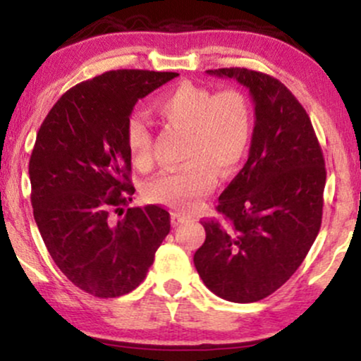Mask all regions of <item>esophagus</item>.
<instances>
[{
  "instance_id": "obj_1",
  "label": "esophagus",
  "mask_w": 361,
  "mask_h": 361,
  "mask_svg": "<svg viewBox=\"0 0 361 361\" xmlns=\"http://www.w3.org/2000/svg\"><path fill=\"white\" fill-rule=\"evenodd\" d=\"M185 221H186V217H185V215H181L180 212H173L171 214V224H173V226H178V224H181Z\"/></svg>"
}]
</instances>
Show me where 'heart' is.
Returning a JSON list of instances; mask_svg holds the SVG:
<instances>
[{
	"label": "heart",
	"instance_id": "1",
	"mask_svg": "<svg viewBox=\"0 0 361 361\" xmlns=\"http://www.w3.org/2000/svg\"><path fill=\"white\" fill-rule=\"evenodd\" d=\"M152 111L171 130L186 134L185 161L180 169L163 171L146 185L152 204L190 212L217 183V175H229L246 156L252 139V109L241 90L215 91L181 82L152 103ZM126 144L135 168L152 166V130L140 117L126 126Z\"/></svg>",
	"mask_w": 361,
	"mask_h": 361
}]
</instances>
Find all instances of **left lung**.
<instances>
[{
	"instance_id": "left-lung-1",
	"label": "left lung",
	"mask_w": 361,
	"mask_h": 361,
	"mask_svg": "<svg viewBox=\"0 0 361 361\" xmlns=\"http://www.w3.org/2000/svg\"><path fill=\"white\" fill-rule=\"evenodd\" d=\"M250 90L255 128L246 164L219 197L193 256L207 288L238 304L271 295L300 267L322 222L326 168L307 111L283 82L246 68L209 69Z\"/></svg>"
}]
</instances>
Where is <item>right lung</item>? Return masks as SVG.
Returning <instances> with one entry per match:
<instances>
[{
	"instance_id": "add662e5",
	"label": "right lung",
	"mask_w": 361,
	"mask_h": 361,
	"mask_svg": "<svg viewBox=\"0 0 361 361\" xmlns=\"http://www.w3.org/2000/svg\"><path fill=\"white\" fill-rule=\"evenodd\" d=\"M176 76L106 71L66 91L37 132L28 164L37 227L59 270L100 299L142 283L171 227L159 205L123 212L135 192L126 126L140 98Z\"/></svg>"
}]
</instances>
